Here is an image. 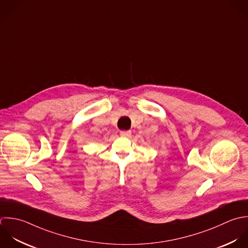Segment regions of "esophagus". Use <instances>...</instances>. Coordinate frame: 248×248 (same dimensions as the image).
I'll use <instances>...</instances> for the list:
<instances>
[{
    "label": "esophagus",
    "mask_w": 248,
    "mask_h": 248,
    "mask_svg": "<svg viewBox=\"0 0 248 248\" xmlns=\"http://www.w3.org/2000/svg\"><path fill=\"white\" fill-rule=\"evenodd\" d=\"M120 135L122 137H129L131 135V131L130 130H123L120 132Z\"/></svg>",
    "instance_id": "esophagus-1"
}]
</instances>
